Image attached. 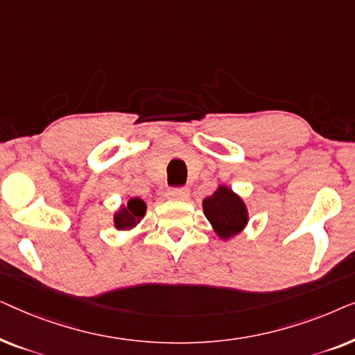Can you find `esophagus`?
I'll list each match as a JSON object with an SVG mask.
<instances>
[{"label": "esophagus", "mask_w": 355, "mask_h": 355, "mask_svg": "<svg viewBox=\"0 0 355 355\" xmlns=\"http://www.w3.org/2000/svg\"><path fill=\"white\" fill-rule=\"evenodd\" d=\"M191 196V191L187 187H178V189H171L168 191V197L174 198V200H186Z\"/></svg>", "instance_id": "obj_1"}]
</instances>
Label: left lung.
I'll list each match as a JSON object with an SVG mask.
<instances>
[{"instance_id": "1", "label": "left lung", "mask_w": 355, "mask_h": 355, "mask_svg": "<svg viewBox=\"0 0 355 355\" xmlns=\"http://www.w3.org/2000/svg\"><path fill=\"white\" fill-rule=\"evenodd\" d=\"M203 213L215 227L216 234L223 239L237 234L247 225V208L244 202L225 186L203 200Z\"/></svg>"}]
</instances>
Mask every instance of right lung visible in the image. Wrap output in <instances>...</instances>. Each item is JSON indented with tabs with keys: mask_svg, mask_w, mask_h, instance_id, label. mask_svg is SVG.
I'll return each mask as SVG.
<instances>
[{
	"mask_svg": "<svg viewBox=\"0 0 355 355\" xmlns=\"http://www.w3.org/2000/svg\"><path fill=\"white\" fill-rule=\"evenodd\" d=\"M145 215V203L140 198H130L128 202V207H123L116 213L114 216V226L118 230H130L137 225L140 218Z\"/></svg>",
	"mask_w": 355,
	"mask_h": 355,
	"instance_id": "add662e5",
	"label": "right lung"
}]
</instances>
